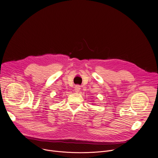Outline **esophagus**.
Returning <instances> with one entry per match:
<instances>
[{"instance_id": "34e87169", "label": "esophagus", "mask_w": 158, "mask_h": 158, "mask_svg": "<svg viewBox=\"0 0 158 158\" xmlns=\"http://www.w3.org/2000/svg\"><path fill=\"white\" fill-rule=\"evenodd\" d=\"M80 85H77V86H75V92H78L79 91H80Z\"/></svg>"}]
</instances>
